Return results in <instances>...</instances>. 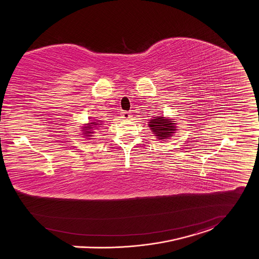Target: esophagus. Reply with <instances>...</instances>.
I'll return each mask as SVG.
<instances>
[{
  "label": "esophagus",
  "instance_id": "1",
  "mask_svg": "<svg viewBox=\"0 0 259 259\" xmlns=\"http://www.w3.org/2000/svg\"><path fill=\"white\" fill-rule=\"evenodd\" d=\"M120 115H121V118L123 119H130L132 118V115H131L130 112H121Z\"/></svg>",
  "mask_w": 259,
  "mask_h": 259
}]
</instances>
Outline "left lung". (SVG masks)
<instances>
[{"instance_id": "obj_1", "label": "left lung", "mask_w": 259, "mask_h": 259, "mask_svg": "<svg viewBox=\"0 0 259 259\" xmlns=\"http://www.w3.org/2000/svg\"><path fill=\"white\" fill-rule=\"evenodd\" d=\"M175 124L176 123L173 122L172 119H167L164 117H155L154 118H151L148 125L152 131V134H154L155 137L158 138V140H166L172 137L173 134H175Z\"/></svg>"}]
</instances>
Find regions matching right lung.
I'll return each mask as SVG.
<instances>
[{"label":"right lung","instance_id":"add662e5","mask_svg":"<svg viewBox=\"0 0 259 259\" xmlns=\"http://www.w3.org/2000/svg\"><path fill=\"white\" fill-rule=\"evenodd\" d=\"M100 124H101V123H99V122H97V121L89 122L87 126H84V127H83V130H81V131H83V132H84V133H83V135H85L84 137H87V139H89L90 137H92V136H91V134H94V132H92V128H94V127H98L97 125H99V126H100Z\"/></svg>","mask_w":259,"mask_h":259}]
</instances>
